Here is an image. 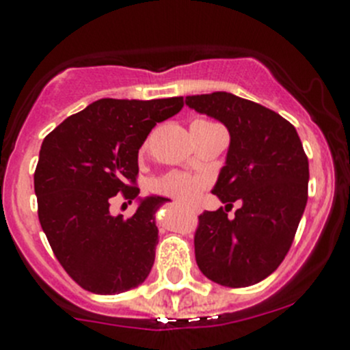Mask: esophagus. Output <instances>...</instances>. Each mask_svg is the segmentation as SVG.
<instances>
[{"mask_svg":"<svg viewBox=\"0 0 350 350\" xmlns=\"http://www.w3.org/2000/svg\"><path fill=\"white\" fill-rule=\"evenodd\" d=\"M193 212H195V213H198V208H193Z\"/></svg>","mask_w":350,"mask_h":350,"instance_id":"obj_1","label":"esophagus"}]
</instances>
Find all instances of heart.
Returning a JSON list of instances; mask_svg holds the SVG:
<instances>
[{
  "label": "heart",
  "mask_w": 350,
  "mask_h": 350,
  "mask_svg": "<svg viewBox=\"0 0 350 350\" xmlns=\"http://www.w3.org/2000/svg\"><path fill=\"white\" fill-rule=\"evenodd\" d=\"M203 186H205V181L196 176L185 174V172H171L155 181L154 188L161 195L171 196L181 203H193L200 196Z\"/></svg>",
  "instance_id": "b5f03b06"
}]
</instances>
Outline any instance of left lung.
I'll list each match as a JSON object with an SVG mask.
<instances>
[{"mask_svg":"<svg viewBox=\"0 0 350 350\" xmlns=\"http://www.w3.org/2000/svg\"><path fill=\"white\" fill-rule=\"evenodd\" d=\"M186 106L219 120L230 135L213 188L226 210L198 217L196 263L220 286H253L279 269L303 217L310 179L303 144L280 114L234 94L188 96ZM234 201L241 206L229 219Z\"/></svg>","mask_w":350,"mask_h":350,"instance_id":"left-lung-1","label":"left lung"}]
</instances>
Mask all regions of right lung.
I'll use <instances>...</instances> for the list:
<instances>
[{"mask_svg":"<svg viewBox=\"0 0 350 350\" xmlns=\"http://www.w3.org/2000/svg\"><path fill=\"white\" fill-rule=\"evenodd\" d=\"M183 97L100 99L54 128L42 142L33 189L39 222L54 256L85 291L121 294L144 282L155 260L154 213L167 198L148 196L131 217L111 202L137 198L138 150Z\"/></svg>","mask_w":350,"mask_h":350,"instance_id":"right-lung-1","label":"right lung"}]
</instances>
